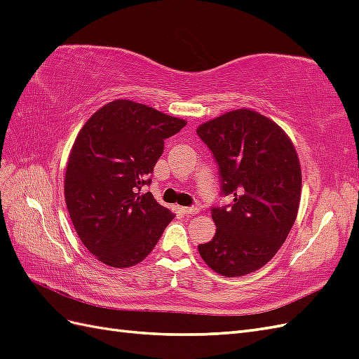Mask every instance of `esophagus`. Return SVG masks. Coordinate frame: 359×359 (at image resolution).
<instances>
[{
    "mask_svg": "<svg viewBox=\"0 0 359 359\" xmlns=\"http://www.w3.org/2000/svg\"><path fill=\"white\" fill-rule=\"evenodd\" d=\"M181 211L186 215H196L201 212L198 206H184V208H181Z\"/></svg>",
    "mask_w": 359,
    "mask_h": 359,
    "instance_id": "obj_1",
    "label": "esophagus"
}]
</instances>
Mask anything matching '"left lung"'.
<instances>
[{
    "mask_svg": "<svg viewBox=\"0 0 359 359\" xmlns=\"http://www.w3.org/2000/svg\"><path fill=\"white\" fill-rule=\"evenodd\" d=\"M198 136L219 166L222 194L212 206L217 226L201 244L203 262L224 277H241L276 256L295 223L301 199V166L289 136L252 109H236L201 124Z\"/></svg>",
    "mask_w": 359,
    "mask_h": 359,
    "instance_id": "8db88e82",
    "label": "left lung"
}]
</instances>
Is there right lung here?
<instances>
[{"instance_id":"obj_1","label":"right lung","mask_w":359,"mask_h":359,"mask_svg":"<svg viewBox=\"0 0 359 359\" xmlns=\"http://www.w3.org/2000/svg\"><path fill=\"white\" fill-rule=\"evenodd\" d=\"M187 124L147 104L114 100L100 107L70 151L64 198L82 244L100 262L128 268L144 260L175 214L151 191L165 139Z\"/></svg>"}]
</instances>
